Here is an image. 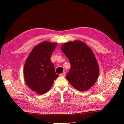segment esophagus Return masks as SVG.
<instances>
[{
  "label": "esophagus",
  "mask_w": 124,
  "mask_h": 124,
  "mask_svg": "<svg viewBox=\"0 0 124 124\" xmlns=\"http://www.w3.org/2000/svg\"><path fill=\"white\" fill-rule=\"evenodd\" d=\"M60 75L61 76H63V77H65V72H63L62 73H61V74H60Z\"/></svg>",
  "instance_id": "34e87169"
}]
</instances>
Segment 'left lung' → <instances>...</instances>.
Segmentation results:
<instances>
[{
	"instance_id": "left-lung-1",
	"label": "left lung",
	"mask_w": 124,
	"mask_h": 124,
	"mask_svg": "<svg viewBox=\"0 0 124 124\" xmlns=\"http://www.w3.org/2000/svg\"><path fill=\"white\" fill-rule=\"evenodd\" d=\"M61 50L71 65L66 76L69 83L80 91H86L92 87L99 74L98 64L92 50L80 41L65 43Z\"/></svg>"
}]
</instances>
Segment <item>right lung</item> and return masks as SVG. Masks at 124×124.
Returning a JSON list of instances; mask_svg holds the SVG:
<instances>
[{
    "label": "right lung",
    "mask_w": 124,
    "mask_h": 124,
    "mask_svg": "<svg viewBox=\"0 0 124 124\" xmlns=\"http://www.w3.org/2000/svg\"><path fill=\"white\" fill-rule=\"evenodd\" d=\"M57 44L44 42L32 50L25 61L23 74L28 86L37 93H46L59 76L50 60Z\"/></svg>",
    "instance_id": "1"
}]
</instances>
